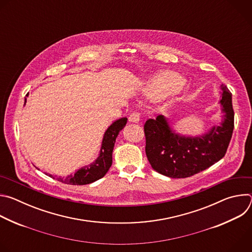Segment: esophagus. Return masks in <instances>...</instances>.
<instances>
[{"label":"esophagus","mask_w":252,"mask_h":252,"mask_svg":"<svg viewBox=\"0 0 252 252\" xmlns=\"http://www.w3.org/2000/svg\"><path fill=\"white\" fill-rule=\"evenodd\" d=\"M139 118H140V115L136 112H133L130 114L129 118H128V121L130 123H138L139 122Z\"/></svg>","instance_id":"1"}]
</instances>
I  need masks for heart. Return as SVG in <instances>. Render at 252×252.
I'll return each instance as SVG.
<instances>
[{"mask_svg":"<svg viewBox=\"0 0 252 252\" xmlns=\"http://www.w3.org/2000/svg\"><path fill=\"white\" fill-rule=\"evenodd\" d=\"M184 82V79L179 75L172 71H163L149 82L147 90L153 97H163L181 90Z\"/></svg>","mask_w":252,"mask_h":252,"instance_id":"obj_1","label":"heart"}]
</instances>
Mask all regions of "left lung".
I'll return each instance as SVG.
<instances>
[{
    "instance_id": "8db88e82",
    "label": "left lung",
    "mask_w": 252,
    "mask_h": 252,
    "mask_svg": "<svg viewBox=\"0 0 252 252\" xmlns=\"http://www.w3.org/2000/svg\"><path fill=\"white\" fill-rule=\"evenodd\" d=\"M221 90L220 102L223 121L203 135H179L161 115L146 122V154L155 170L168 177L186 178L208 168L225 156L234 128V112L230 91L224 85Z\"/></svg>"
}]
</instances>
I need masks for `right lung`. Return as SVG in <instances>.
<instances>
[{
    "label": "right lung",
    "instance_id": "1",
    "mask_svg": "<svg viewBox=\"0 0 252 252\" xmlns=\"http://www.w3.org/2000/svg\"><path fill=\"white\" fill-rule=\"evenodd\" d=\"M26 100L27 98L25 99V103H26ZM126 122H127L126 118H122L116 121L113 125L110 126L109 128L106 129L102 138L99 156L94 162H93L90 165L84 166L74 174H70L65 177H61V176L57 177V176H53L52 174H49V176L57 179V181L61 183H63L66 185H73V186L89 185L103 177L113 163V151H114L117 136L119 135L120 131L126 126Z\"/></svg>",
    "mask_w": 252,
    "mask_h": 252
}]
</instances>
